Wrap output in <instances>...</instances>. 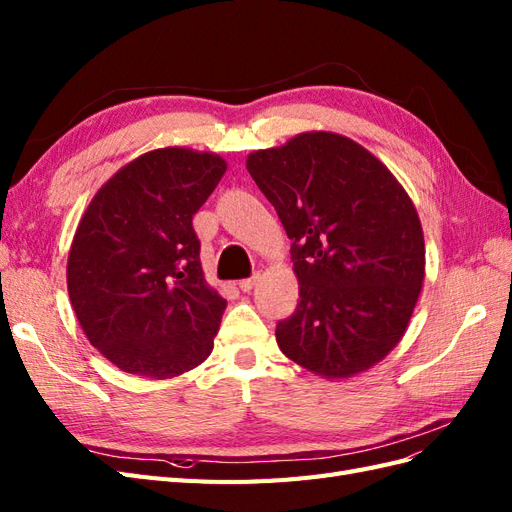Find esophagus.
I'll return each mask as SVG.
<instances>
[{"instance_id": "34e87169", "label": "esophagus", "mask_w": 512, "mask_h": 512, "mask_svg": "<svg viewBox=\"0 0 512 512\" xmlns=\"http://www.w3.org/2000/svg\"><path fill=\"white\" fill-rule=\"evenodd\" d=\"M258 280H260V273H254L252 277H245V280H241V282H239V288H241L243 292H250V290L256 286Z\"/></svg>"}]
</instances>
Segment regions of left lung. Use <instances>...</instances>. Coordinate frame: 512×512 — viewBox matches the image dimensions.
Returning a JSON list of instances; mask_svg holds the SVG:
<instances>
[{
  "mask_svg": "<svg viewBox=\"0 0 512 512\" xmlns=\"http://www.w3.org/2000/svg\"><path fill=\"white\" fill-rule=\"evenodd\" d=\"M247 170L292 241L294 314L280 350L324 378H348L406 333L425 277V239L410 196L350 138L305 132L247 156Z\"/></svg>",
  "mask_w": 512,
  "mask_h": 512,
  "instance_id": "obj_1",
  "label": "left lung"
}]
</instances>
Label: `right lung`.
I'll use <instances>...</instances> for the list:
<instances>
[{"instance_id":"obj_1","label":"right lung","mask_w":512,"mask_h":512,"mask_svg":"<svg viewBox=\"0 0 512 512\" xmlns=\"http://www.w3.org/2000/svg\"><path fill=\"white\" fill-rule=\"evenodd\" d=\"M224 173L215 153L149 151L117 170L81 218L70 303L91 346L121 371L164 380L211 354L226 299L205 282L192 218Z\"/></svg>"}]
</instances>
